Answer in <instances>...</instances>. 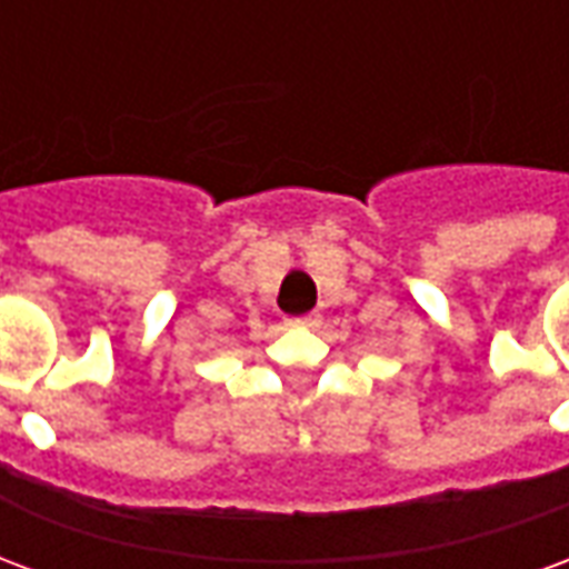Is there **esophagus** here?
Wrapping results in <instances>:
<instances>
[{
  "label": "esophagus",
  "instance_id": "34e87169",
  "mask_svg": "<svg viewBox=\"0 0 569 569\" xmlns=\"http://www.w3.org/2000/svg\"><path fill=\"white\" fill-rule=\"evenodd\" d=\"M317 322H320L317 313H301V317H289L286 326H289V329H310V326H317Z\"/></svg>",
  "mask_w": 569,
  "mask_h": 569
}]
</instances>
